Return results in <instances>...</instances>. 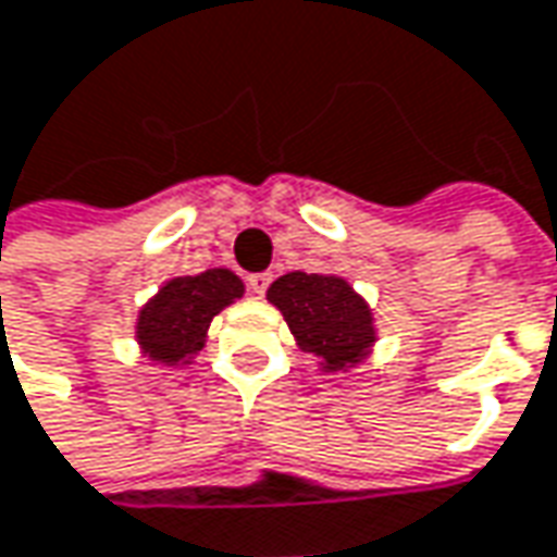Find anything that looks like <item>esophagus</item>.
Masks as SVG:
<instances>
[{"label": "esophagus", "mask_w": 557, "mask_h": 557, "mask_svg": "<svg viewBox=\"0 0 557 557\" xmlns=\"http://www.w3.org/2000/svg\"><path fill=\"white\" fill-rule=\"evenodd\" d=\"M269 282H272V275H269V272L247 275V288H250V294H257V297H263L265 288H269Z\"/></svg>", "instance_id": "esophagus-1"}]
</instances>
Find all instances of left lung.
Here are the masks:
<instances>
[{"instance_id": "obj_1", "label": "left lung", "mask_w": 557, "mask_h": 557, "mask_svg": "<svg viewBox=\"0 0 557 557\" xmlns=\"http://www.w3.org/2000/svg\"><path fill=\"white\" fill-rule=\"evenodd\" d=\"M265 297L282 310L297 345L317 354L325 370L357 363L375 342L370 307L338 275L288 272Z\"/></svg>"}]
</instances>
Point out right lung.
Listing matches in <instances>:
<instances>
[{
    "label": "right lung",
    "mask_w": 557,
    "mask_h": 557,
    "mask_svg": "<svg viewBox=\"0 0 557 557\" xmlns=\"http://www.w3.org/2000/svg\"><path fill=\"white\" fill-rule=\"evenodd\" d=\"M240 294L244 285L228 269L172 278L140 310L137 342L159 363H182L203 348L212 317Z\"/></svg>",
    "instance_id": "obj_1"
}]
</instances>
